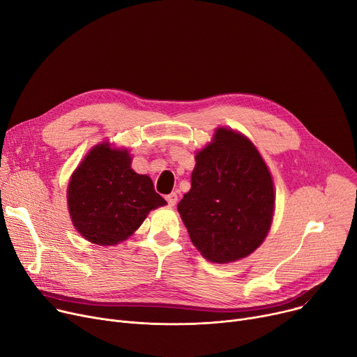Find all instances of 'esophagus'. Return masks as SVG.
<instances>
[{
  "label": "esophagus",
  "instance_id": "esophagus-1",
  "mask_svg": "<svg viewBox=\"0 0 357 357\" xmlns=\"http://www.w3.org/2000/svg\"><path fill=\"white\" fill-rule=\"evenodd\" d=\"M165 199H166V202H168V205L174 206V205H176V202H178V195H176L175 192H172V194H169V195H166Z\"/></svg>",
  "mask_w": 357,
  "mask_h": 357
}]
</instances>
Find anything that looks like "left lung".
<instances>
[{
    "label": "left lung",
    "instance_id": "obj_1",
    "mask_svg": "<svg viewBox=\"0 0 357 357\" xmlns=\"http://www.w3.org/2000/svg\"><path fill=\"white\" fill-rule=\"evenodd\" d=\"M195 160L191 189L178 204L192 244L212 263L250 255L273 220L275 198L267 165L245 136L222 128Z\"/></svg>",
    "mask_w": 357,
    "mask_h": 357
}]
</instances>
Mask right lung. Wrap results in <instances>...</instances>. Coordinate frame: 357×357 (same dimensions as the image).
Instances as JSON below:
<instances>
[{"label":"right lung","mask_w":357,"mask_h":357,"mask_svg":"<svg viewBox=\"0 0 357 357\" xmlns=\"http://www.w3.org/2000/svg\"><path fill=\"white\" fill-rule=\"evenodd\" d=\"M128 151L94 146L68 183V211L76 229L90 243L114 245L126 240L148 212L166 204L152 179L130 168Z\"/></svg>","instance_id":"1"}]
</instances>
